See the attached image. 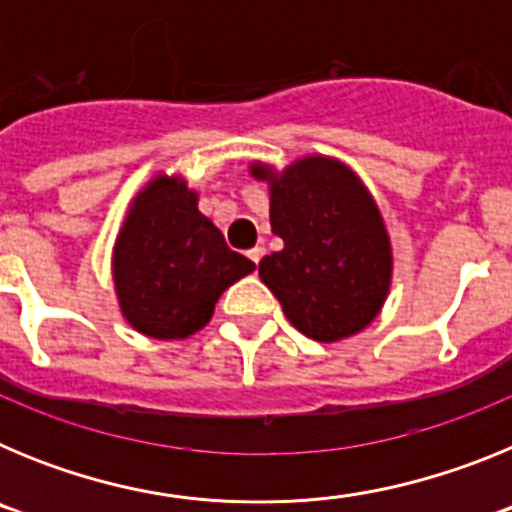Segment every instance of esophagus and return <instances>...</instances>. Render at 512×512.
I'll list each match as a JSON object with an SVG mask.
<instances>
[{"label":"esophagus","mask_w":512,"mask_h":512,"mask_svg":"<svg viewBox=\"0 0 512 512\" xmlns=\"http://www.w3.org/2000/svg\"><path fill=\"white\" fill-rule=\"evenodd\" d=\"M264 253H266L264 246H253L251 251H248V259H251L253 264H259V261L264 259Z\"/></svg>","instance_id":"obj_1"}]
</instances>
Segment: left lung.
Returning <instances> with one entry per match:
<instances>
[{"mask_svg": "<svg viewBox=\"0 0 512 512\" xmlns=\"http://www.w3.org/2000/svg\"><path fill=\"white\" fill-rule=\"evenodd\" d=\"M269 187L271 233L282 251L264 256L259 277L300 333L336 343L382 312L392 284V241L377 200L343 161L307 153L284 169L251 161Z\"/></svg>", "mask_w": 512, "mask_h": 512, "instance_id": "left-lung-1", "label": "left lung"}]
</instances>
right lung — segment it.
I'll return each mask as SVG.
<instances>
[{
	"label": "right lung",
	"mask_w": 512,
	"mask_h": 512,
	"mask_svg": "<svg viewBox=\"0 0 512 512\" xmlns=\"http://www.w3.org/2000/svg\"><path fill=\"white\" fill-rule=\"evenodd\" d=\"M197 202L200 192L184 176L158 171L130 200L112 246L122 318L156 341L194 336L225 289L256 269L230 251Z\"/></svg>",
	"instance_id": "add662e5"
}]
</instances>
